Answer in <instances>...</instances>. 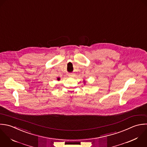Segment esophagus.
Wrapping results in <instances>:
<instances>
[{"label": "esophagus", "mask_w": 147, "mask_h": 147, "mask_svg": "<svg viewBox=\"0 0 147 147\" xmlns=\"http://www.w3.org/2000/svg\"><path fill=\"white\" fill-rule=\"evenodd\" d=\"M68 76L70 77H73L74 76V74L73 73H69L68 74Z\"/></svg>", "instance_id": "esophagus-1"}]
</instances>
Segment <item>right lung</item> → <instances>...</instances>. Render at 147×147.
Instances as JSON below:
<instances>
[{
  "label": "right lung",
  "mask_w": 147,
  "mask_h": 147,
  "mask_svg": "<svg viewBox=\"0 0 147 147\" xmlns=\"http://www.w3.org/2000/svg\"><path fill=\"white\" fill-rule=\"evenodd\" d=\"M57 80H59V78H58Z\"/></svg>",
  "instance_id": "1"
}]
</instances>
